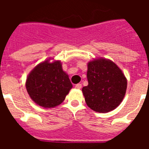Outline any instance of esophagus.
I'll return each instance as SVG.
<instances>
[{
  "mask_svg": "<svg viewBox=\"0 0 149 149\" xmlns=\"http://www.w3.org/2000/svg\"><path fill=\"white\" fill-rule=\"evenodd\" d=\"M75 87H76L77 89H80L82 87V85L80 84H77L75 85Z\"/></svg>",
  "mask_w": 149,
  "mask_h": 149,
  "instance_id": "1",
  "label": "esophagus"
}]
</instances>
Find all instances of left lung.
I'll return each mask as SVG.
<instances>
[{
  "label": "left lung",
  "mask_w": 149,
  "mask_h": 149,
  "mask_svg": "<svg viewBox=\"0 0 149 149\" xmlns=\"http://www.w3.org/2000/svg\"><path fill=\"white\" fill-rule=\"evenodd\" d=\"M88 85L82 89L89 107L99 113L115 109L127 90V79L115 63L104 58L88 63Z\"/></svg>",
  "instance_id": "left-lung-1"
}]
</instances>
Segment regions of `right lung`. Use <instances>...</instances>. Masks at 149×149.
I'll return each instance as SVG.
<instances>
[{"label":"right lung","mask_w":149,"mask_h":149,"mask_svg":"<svg viewBox=\"0 0 149 149\" xmlns=\"http://www.w3.org/2000/svg\"><path fill=\"white\" fill-rule=\"evenodd\" d=\"M72 87L59 61L52 63L45 61L38 64L26 80L30 97L44 107H54L60 104Z\"/></svg>","instance_id":"right-lung-1"}]
</instances>
